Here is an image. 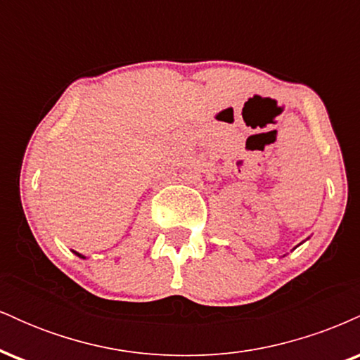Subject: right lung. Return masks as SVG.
Segmentation results:
<instances>
[{
	"instance_id": "add662e5",
	"label": "right lung",
	"mask_w": 360,
	"mask_h": 360,
	"mask_svg": "<svg viewBox=\"0 0 360 360\" xmlns=\"http://www.w3.org/2000/svg\"><path fill=\"white\" fill-rule=\"evenodd\" d=\"M72 252H74V254H76V255H77V257H81V259H86V257H84V255H81V254H79V252H76V250H72Z\"/></svg>"
}]
</instances>
